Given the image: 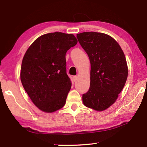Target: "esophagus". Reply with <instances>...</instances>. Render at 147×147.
Here are the masks:
<instances>
[{
  "mask_svg": "<svg viewBox=\"0 0 147 147\" xmlns=\"http://www.w3.org/2000/svg\"><path fill=\"white\" fill-rule=\"evenodd\" d=\"M78 77L77 76H73V80L74 82H76L78 80Z\"/></svg>",
  "mask_w": 147,
  "mask_h": 147,
  "instance_id": "1",
  "label": "esophagus"
}]
</instances>
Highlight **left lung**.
Wrapping results in <instances>:
<instances>
[{
    "label": "left lung",
    "instance_id": "1",
    "mask_svg": "<svg viewBox=\"0 0 147 147\" xmlns=\"http://www.w3.org/2000/svg\"><path fill=\"white\" fill-rule=\"evenodd\" d=\"M78 41L89 57L90 86L82 95L86 107L102 111L112 105L125 85L128 67L124 52L117 42L106 34L84 32Z\"/></svg>",
    "mask_w": 147,
    "mask_h": 147
}]
</instances>
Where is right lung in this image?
<instances>
[{"mask_svg":"<svg viewBox=\"0 0 147 147\" xmlns=\"http://www.w3.org/2000/svg\"><path fill=\"white\" fill-rule=\"evenodd\" d=\"M78 43L75 36L61 32L37 38L24 55L21 80L33 104L53 112L65 105L71 82L66 73L65 54Z\"/></svg>","mask_w":147,"mask_h":147,"instance_id":"1","label":"right lung"}]
</instances>
